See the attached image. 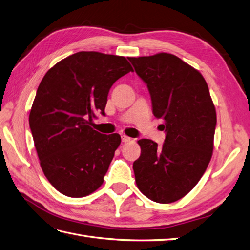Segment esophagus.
<instances>
[{
  "instance_id": "34e87169",
  "label": "esophagus",
  "mask_w": 250,
  "mask_h": 250,
  "mask_svg": "<svg viewBox=\"0 0 250 250\" xmlns=\"http://www.w3.org/2000/svg\"><path fill=\"white\" fill-rule=\"evenodd\" d=\"M121 139H122V142H124V143H126V142H129V141H131V138H129V137H127V135H125V134H123L122 137H121Z\"/></svg>"
}]
</instances>
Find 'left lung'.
<instances>
[{"label": "left lung", "instance_id": "obj_1", "mask_svg": "<svg viewBox=\"0 0 250 250\" xmlns=\"http://www.w3.org/2000/svg\"><path fill=\"white\" fill-rule=\"evenodd\" d=\"M146 83L152 112L162 119L163 146L148 139L138 143L135 183L147 198L171 203L183 198L206 172L214 149L216 109L202 75L168 53L129 57Z\"/></svg>", "mask_w": 250, "mask_h": 250}]
</instances>
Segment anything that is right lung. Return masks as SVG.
Segmentation results:
<instances>
[{
  "instance_id": "add662e5",
  "label": "right lung",
  "mask_w": 250,
  "mask_h": 250,
  "mask_svg": "<svg viewBox=\"0 0 250 250\" xmlns=\"http://www.w3.org/2000/svg\"><path fill=\"white\" fill-rule=\"evenodd\" d=\"M129 72L125 57L92 51L62 59L43 76L29 125L42 172L58 192L84 197L103 184L121 137L94 130L93 120L105 115L110 87Z\"/></svg>"
}]
</instances>
